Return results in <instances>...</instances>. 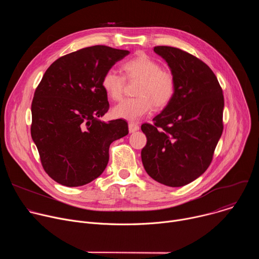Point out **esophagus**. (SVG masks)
<instances>
[{
	"label": "esophagus",
	"instance_id": "obj_1",
	"mask_svg": "<svg viewBox=\"0 0 259 259\" xmlns=\"http://www.w3.org/2000/svg\"><path fill=\"white\" fill-rule=\"evenodd\" d=\"M128 128H129V132L130 133H133V132H136L137 130H139V126L135 123H129L128 124Z\"/></svg>",
	"mask_w": 259,
	"mask_h": 259
}]
</instances>
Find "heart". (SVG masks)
I'll use <instances>...</instances> for the list:
<instances>
[{
    "label": "heart",
    "mask_w": 259,
    "mask_h": 259,
    "mask_svg": "<svg viewBox=\"0 0 259 259\" xmlns=\"http://www.w3.org/2000/svg\"><path fill=\"white\" fill-rule=\"evenodd\" d=\"M123 70L129 80H139L135 98H127L118 103L112 110L113 116L130 122H135L149 115L154 107L167 105L175 93V79L168 70L162 69L160 63L144 54L126 61ZM104 92L114 100H119L123 94L124 78L115 69H108L101 80Z\"/></svg>",
    "instance_id": "1"
}]
</instances>
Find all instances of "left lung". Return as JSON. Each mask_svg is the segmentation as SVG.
<instances>
[{
    "label": "left lung",
    "instance_id": "left-lung-1",
    "mask_svg": "<svg viewBox=\"0 0 259 259\" xmlns=\"http://www.w3.org/2000/svg\"><path fill=\"white\" fill-rule=\"evenodd\" d=\"M168 64L175 93L154 124H143L146 145L143 167L153 179L178 188L194 181L209 167L224 130L223 90L211 68L178 48L157 46Z\"/></svg>",
    "mask_w": 259,
    "mask_h": 259
}]
</instances>
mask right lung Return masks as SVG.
Listing matches in <instances>:
<instances>
[{"instance_id": "obj_1", "label": "right lung", "mask_w": 259, "mask_h": 259, "mask_svg": "<svg viewBox=\"0 0 259 259\" xmlns=\"http://www.w3.org/2000/svg\"><path fill=\"white\" fill-rule=\"evenodd\" d=\"M129 53L102 45L69 53L48 67L35 89L31 138L44 170L62 186L81 187L100 176L110 143L128 134L126 121L100 118L109 107L102 77Z\"/></svg>"}]
</instances>
